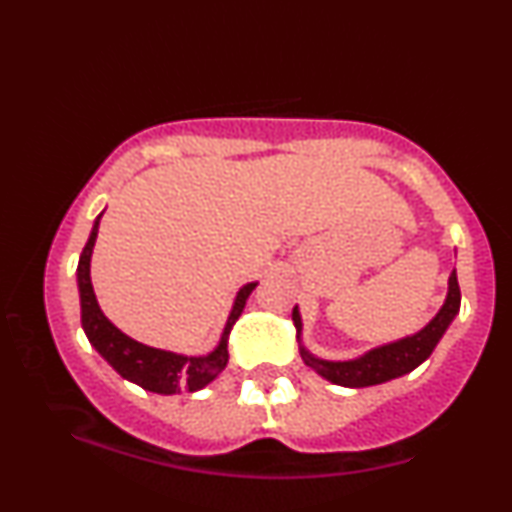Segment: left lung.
<instances>
[{"mask_svg": "<svg viewBox=\"0 0 512 512\" xmlns=\"http://www.w3.org/2000/svg\"><path fill=\"white\" fill-rule=\"evenodd\" d=\"M460 301H462L460 284H457V274L452 272L448 281V296H445L443 308L438 310L436 317H433L421 332L399 339V342L378 346V349H370L368 354L351 358V361H325V358H317L310 354L303 344H301V356L305 366H310L317 375H322V378L330 380L334 385L368 387V385L387 383V380L399 378V375L404 373H411V370L421 366V363L433 354V349H436L440 337H443L445 330H448L450 322L455 320V315L460 313ZM293 325H296L298 342H301L303 322H301V313H298V305L293 308Z\"/></svg>", "mask_w": 512, "mask_h": 512, "instance_id": "1", "label": "left lung"}]
</instances>
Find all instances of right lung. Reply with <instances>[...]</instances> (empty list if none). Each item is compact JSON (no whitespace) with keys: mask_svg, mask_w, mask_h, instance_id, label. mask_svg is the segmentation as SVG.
I'll use <instances>...</instances> for the list:
<instances>
[{"mask_svg":"<svg viewBox=\"0 0 512 512\" xmlns=\"http://www.w3.org/2000/svg\"><path fill=\"white\" fill-rule=\"evenodd\" d=\"M103 216V214H101ZM98 216L96 223L91 228V236H88L86 248L81 250L79 267H76V284H79V298H81V327H84L88 342L93 349L101 354L105 361L113 366L122 378L129 383L144 387L149 392H158V395H175V392L187 390L197 392L202 387H207L216 375L226 368L228 363V334H231L233 325L243 313L245 301L257 286V281L245 284L238 291L236 301H233L231 315H228L226 327H223L219 344L216 349L207 356H185V354H173V351L154 349V346H146L137 339L127 337L125 332H120L108 317L103 315L101 305L96 301V293H93L91 284V255L93 245H96L98 236Z\"/></svg>","mask_w":512,"mask_h":512,"instance_id":"add662e5","label":"right lung"}]
</instances>
